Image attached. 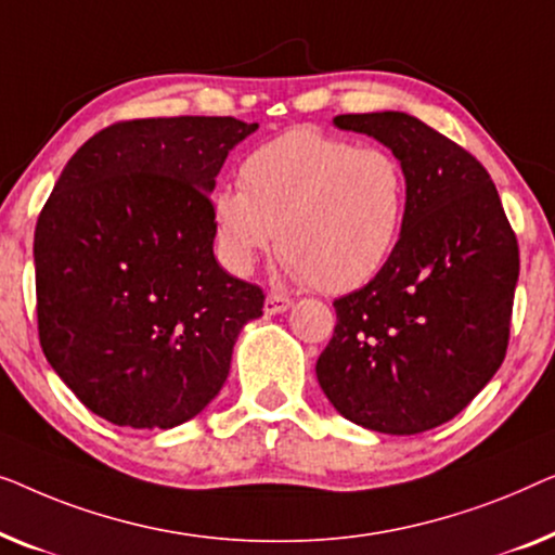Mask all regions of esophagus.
Returning <instances> with one entry per match:
<instances>
[{"label": "esophagus", "instance_id": "obj_1", "mask_svg": "<svg viewBox=\"0 0 555 555\" xmlns=\"http://www.w3.org/2000/svg\"><path fill=\"white\" fill-rule=\"evenodd\" d=\"M288 307H292V299L281 294H269L267 301H263V311H267V314H284Z\"/></svg>", "mask_w": 555, "mask_h": 555}]
</instances>
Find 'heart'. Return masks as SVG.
Here are the masks:
<instances>
[{"instance_id": "b5f03b06", "label": "heart", "mask_w": 555, "mask_h": 555, "mask_svg": "<svg viewBox=\"0 0 555 555\" xmlns=\"http://www.w3.org/2000/svg\"><path fill=\"white\" fill-rule=\"evenodd\" d=\"M238 183L210 203L218 256L233 274H248L276 241L288 276L326 294L352 292L400 241L408 176L382 147L292 130L256 147Z\"/></svg>"}]
</instances>
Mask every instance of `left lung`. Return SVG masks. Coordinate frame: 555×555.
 Instances as JSON below:
<instances>
[{
    "mask_svg": "<svg viewBox=\"0 0 555 555\" xmlns=\"http://www.w3.org/2000/svg\"><path fill=\"white\" fill-rule=\"evenodd\" d=\"M387 145L408 176L395 251L370 284L334 301L317 359L326 400L352 423L417 435L465 410L503 364L518 241L488 170L408 113L337 115Z\"/></svg>",
    "mask_w": 555,
    "mask_h": 555,
    "instance_id": "obj_1",
    "label": "left lung"
}]
</instances>
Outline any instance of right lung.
I'll use <instances>...</instances> for the list:
<instances>
[{
    "mask_svg": "<svg viewBox=\"0 0 555 555\" xmlns=\"http://www.w3.org/2000/svg\"><path fill=\"white\" fill-rule=\"evenodd\" d=\"M259 122L125 120L92 135L35 229L40 345L85 408L168 430L221 392L263 292L214 256L210 196L225 155Z\"/></svg>",
    "mask_w": 555,
    "mask_h": 555,
    "instance_id": "right-lung-1",
    "label": "right lung"
}]
</instances>
